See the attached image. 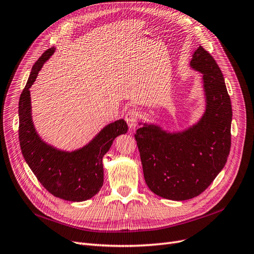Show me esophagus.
<instances>
[{"instance_id":"34e87169","label":"esophagus","mask_w":254,"mask_h":254,"mask_svg":"<svg viewBox=\"0 0 254 254\" xmlns=\"http://www.w3.org/2000/svg\"><path fill=\"white\" fill-rule=\"evenodd\" d=\"M126 121L130 129H134L138 122V112L136 110H129L126 115Z\"/></svg>"}]
</instances>
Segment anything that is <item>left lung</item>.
Segmentation results:
<instances>
[{
    "mask_svg": "<svg viewBox=\"0 0 254 254\" xmlns=\"http://www.w3.org/2000/svg\"><path fill=\"white\" fill-rule=\"evenodd\" d=\"M190 65L203 74L206 111L201 120L181 133L154 125L135 133L148 189L175 201L192 199L207 189L226 164L231 145V101L221 69L202 46Z\"/></svg>",
    "mask_w": 254,
    "mask_h": 254,
    "instance_id": "left-lung-1",
    "label": "left lung"
}]
</instances>
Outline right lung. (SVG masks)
<instances>
[{"label":"right lung","instance_id":"add662e5","mask_svg":"<svg viewBox=\"0 0 254 254\" xmlns=\"http://www.w3.org/2000/svg\"><path fill=\"white\" fill-rule=\"evenodd\" d=\"M53 52L54 48L46 50L35 62L21 94L18 140L25 161L47 190L63 200L86 201L99 191L103 184L102 158L114 139L127 132V125L124 119L110 124L88 145L72 153L59 151L41 140L32 124L29 89Z\"/></svg>","mask_w":254,"mask_h":254}]
</instances>
